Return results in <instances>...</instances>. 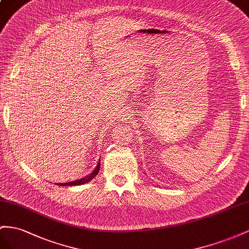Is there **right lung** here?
<instances>
[{
  "label": "right lung",
  "instance_id": "add662e5",
  "mask_svg": "<svg viewBox=\"0 0 249 249\" xmlns=\"http://www.w3.org/2000/svg\"><path fill=\"white\" fill-rule=\"evenodd\" d=\"M99 170H100V161L98 162V165L96 167V169L94 170L93 172H91L89 175L83 177V178H80L78 180H74V181H71V182H66V183H56L57 186H80V184H83L85 182H88L89 180H91L94 178V177H96V175L98 174Z\"/></svg>",
  "mask_w": 249,
  "mask_h": 249
}]
</instances>
